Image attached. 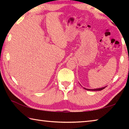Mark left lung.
Listing matches in <instances>:
<instances>
[{"mask_svg":"<svg viewBox=\"0 0 129 129\" xmlns=\"http://www.w3.org/2000/svg\"><path fill=\"white\" fill-rule=\"evenodd\" d=\"M106 86H104L103 88H98V89H86L85 88H84V89L87 90H90V91H100V90H103L104 89H105L106 88Z\"/></svg>","mask_w":129,"mask_h":129,"instance_id":"left-lung-1","label":"left lung"}]
</instances>
